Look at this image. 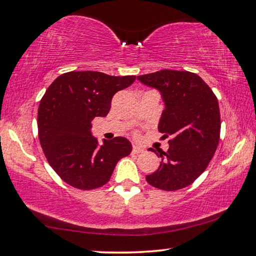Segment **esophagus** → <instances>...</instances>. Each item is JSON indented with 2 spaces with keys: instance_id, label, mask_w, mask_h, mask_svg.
I'll return each instance as SVG.
<instances>
[{
  "instance_id": "obj_1",
  "label": "esophagus",
  "mask_w": 256,
  "mask_h": 256,
  "mask_svg": "<svg viewBox=\"0 0 256 256\" xmlns=\"http://www.w3.org/2000/svg\"><path fill=\"white\" fill-rule=\"evenodd\" d=\"M134 154H138V153H143L144 152V150L143 148H138V146H136V145H134L132 146V151Z\"/></svg>"
}]
</instances>
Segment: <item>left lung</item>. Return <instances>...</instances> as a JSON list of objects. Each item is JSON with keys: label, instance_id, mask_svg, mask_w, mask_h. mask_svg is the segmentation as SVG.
<instances>
[{"label": "left lung", "instance_id": "left-lung-1", "mask_svg": "<svg viewBox=\"0 0 256 256\" xmlns=\"http://www.w3.org/2000/svg\"><path fill=\"white\" fill-rule=\"evenodd\" d=\"M138 80L156 88L164 108L159 132L169 140V148L159 154V168L146 175L150 186L176 191L190 186L205 172L218 148L221 132L218 102L208 84L196 73L161 70L140 76Z\"/></svg>", "mask_w": 256, "mask_h": 256}]
</instances>
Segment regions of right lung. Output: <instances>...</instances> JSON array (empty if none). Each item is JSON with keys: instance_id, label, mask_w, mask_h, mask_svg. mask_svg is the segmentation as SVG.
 <instances>
[{"instance_id": "1", "label": "right lung", "mask_w": 256, "mask_h": 256, "mask_svg": "<svg viewBox=\"0 0 256 256\" xmlns=\"http://www.w3.org/2000/svg\"><path fill=\"white\" fill-rule=\"evenodd\" d=\"M135 78L72 70L46 89L38 105V140L49 164L68 186L78 190L103 186L118 161L130 154L127 138L114 137L98 146L90 128L95 118L108 116L113 96Z\"/></svg>"}]
</instances>
